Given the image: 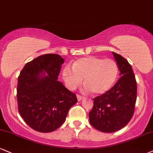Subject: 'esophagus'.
<instances>
[{
	"mask_svg": "<svg viewBox=\"0 0 153 153\" xmlns=\"http://www.w3.org/2000/svg\"><path fill=\"white\" fill-rule=\"evenodd\" d=\"M76 98H77V100H78V101H82V100L84 99V97H82V96L79 95V94H77V95H76Z\"/></svg>",
	"mask_w": 153,
	"mask_h": 153,
	"instance_id": "34e87169",
	"label": "esophagus"
}]
</instances>
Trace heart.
Returning a JSON list of instances; mask_svg holds the SVG:
<instances>
[{
    "mask_svg": "<svg viewBox=\"0 0 153 153\" xmlns=\"http://www.w3.org/2000/svg\"><path fill=\"white\" fill-rule=\"evenodd\" d=\"M118 74V65L114 59L88 56L77 59L72 67L66 65L62 70V77L69 90L79 85L84 77V91L103 94L112 87Z\"/></svg>",
    "mask_w": 153,
    "mask_h": 153,
    "instance_id": "heart-1",
    "label": "heart"
}]
</instances>
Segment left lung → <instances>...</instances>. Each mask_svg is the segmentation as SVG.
<instances>
[{"label":"left lung","instance_id":"obj_1","mask_svg":"<svg viewBox=\"0 0 153 153\" xmlns=\"http://www.w3.org/2000/svg\"><path fill=\"white\" fill-rule=\"evenodd\" d=\"M120 71V79L109 91L94 98L88 114L89 122L97 130L113 133L128 123L134 113L137 84L133 69L125 58L113 52Z\"/></svg>","mask_w":153,"mask_h":153}]
</instances>
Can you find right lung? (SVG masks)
<instances>
[{"instance_id": "obj_1", "label": "right lung", "mask_w": 153, "mask_h": 153, "mask_svg": "<svg viewBox=\"0 0 153 153\" xmlns=\"http://www.w3.org/2000/svg\"><path fill=\"white\" fill-rule=\"evenodd\" d=\"M65 60L56 54L41 55L25 65L18 79V111L30 127L50 133L65 121L76 94L58 81Z\"/></svg>"}]
</instances>
